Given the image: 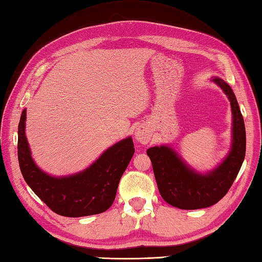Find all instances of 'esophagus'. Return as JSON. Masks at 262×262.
I'll list each match as a JSON object with an SVG mask.
<instances>
[{"instance_id": "34e87169", "label": "esophagus", "mask_w": 262, "mask_h": 262, "mask_svg": "<svg viewBox=\"0 0 262 262\" xmlns=\"http://www.w3.org/2000/svg\"><path fill=\"white\" fill-rule=\"evenodd\" d=\"M134 135H135L136 140L140 143L147 144L149 141H151L152 133H151V129H149L148 127L140 126L138 128H136Z\"/></svg>"}]
</instances>
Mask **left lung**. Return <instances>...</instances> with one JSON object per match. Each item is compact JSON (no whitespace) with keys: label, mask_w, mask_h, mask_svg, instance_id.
Segmentation results:
<instances>
[{"label":"left lung","mask_w":262,"mask_h":262,"mask_svg":"<svg viewBox=\"0 0 262 262\" xmlns=\"http://www.w3.org/2000/svg\"><path fill=\"white\" fill-rule=\"evenodd\" d=\"M213 81L229 98L233 114L232 149L223 163L207 174H199L170 147L154 146L146 151L161 196L173 207L199 209L219 203L230 190L246 157V126L236 98L223 80L216 77Z\"/></svg>","instance_id":"8db88e82"}]
</instances>
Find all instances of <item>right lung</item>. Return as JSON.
Segmentation results:
<instances>
[{"label":"right lung","mask_w":262,"mask_h":262,"mask_svg":"<svg viewBox=\"0 0 262 262\" xmlns=\"http://www.w3.org/2000/svg\"><path fill=\"white\" fill-rule=\"evenodd\" d=\"M26 110L18 127V160L21 173L32 191L54 213L81 217L103 213L113 205L120 178L134 155L130 137L108 148L90 168L74 176L54 178L33 162L25 134Z\"/></svg>","instance_id":"add662e5"}]
</instances>
